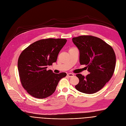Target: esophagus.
I'll use <instances>...</instances> for the list:
<instances>
[{"mask_svg": "<svg viewBox=\"0 0 126 126\" xmlns=\"http://www.w3.org/2000/svg\"><path fill=\"white\" fill-rule=\"evenodd\" d=\"M67 76L69 77V78H71V77H72L74 76V75L73 74H71V73H68L67 74Z\"/></svg>", "mask_w": 126, "mask_h": 126, "instance_id": "1", "label": "esophagus"}]
</instances>
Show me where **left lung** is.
Returning a JSON list of instances; mask_svg holds the SVG:
<instances>
[{
	"label": "left lung",
	"mask_w": 126,
	"mask_h": 126,
	"mask_svg": "<svg viewBox=\"0 0 126 126\" xmlns=\"http://www.w3.org/2000/svg\"><path fill=\"white\" fill-rule=\"evenodd\" d=\"M72 40L80 52V64L87 65L89 72L86 77L76 75L79 83L75 87L84 94H94L104 86L114 73L115 52L111 46L96 37L84 35Z\"/></svg>",
	"instance_id": "1"
}]
</instances>
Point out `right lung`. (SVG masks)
Listing matches in <instances>:
<instances>
[{
    "label": "right lung",
    "mask_w": 126,
    "mask_h": 126,
    "mask_svg": "<svg viewBox=\"0 0 126 126\" xmlns=\"http://www.w3.org/2000/svg\"><path fill=\"white\" fill-rule=\"evenodd\" d=\"M67 42L65 39H42L29 45L20 55L18 69L23 88L38 98L47 97L55 91L65 72L55 74L47 70L57 61L59 53Z\"/></svg>",
    "instance_id": "add662e5"
}]
</instances>
